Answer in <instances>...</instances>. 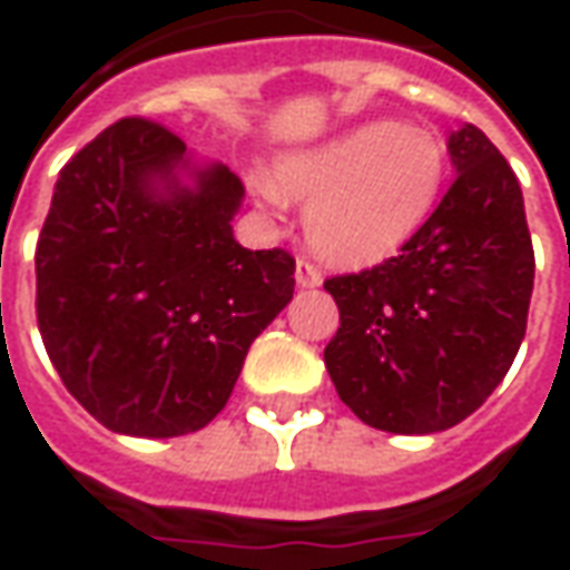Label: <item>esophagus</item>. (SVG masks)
<instances>
[{"label":"esophagus","instance_id":"esophagus-1","mask_svg":"<svg viewBox=\"0 0 570 570\" xmlns=\"http://www.w3.org/2000/svg\"><path fill=\"white\" fill-rule=\"evenodd\" d=\"M294 278H297V285H301V288H318V285H322V273H318V266L313 264V261H306V257L297 261Z\"/></svg>","mask_w":570,"mask_h":570}]
</instances>
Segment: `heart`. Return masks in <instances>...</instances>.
<instances>
[{"label":"heart","instance_id":"1","mask_svg":"<svg viewBox=\"0 0 570 570\" xmlns=\"http://www.w3.org/2000/svg\"><path fill=\"white\" fill-rule=\"evenodd\" d=\"M445 177V144L393 119L358 125L276 165V187L309 205V245L356 269L390 261L426 227ZM264 193L276 199L269 187Z\"/></svg>","mask_w":570,"mask_h":570}]
</instances>
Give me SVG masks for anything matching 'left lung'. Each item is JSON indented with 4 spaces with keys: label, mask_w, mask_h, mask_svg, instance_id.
<instances>
[{
    "label": "left lung",
    "mask_w": 570,
    "mask_h": 570,
    "mask_svg": "<svg viewBox=\"0 0 570 570\" xmlns=\"http://www.w3.org/2000/svg\"><path fill=\"white\" fill-rule=\"evenodd\" d=\"M454 184L426 227L383 264L325 278L341 328L325 368L374 430L426 435L494 393L519 353L534 248L519 180L475 125L448 137Z\"/></svg>",
    "instance_id": "1"
}]
</instances>
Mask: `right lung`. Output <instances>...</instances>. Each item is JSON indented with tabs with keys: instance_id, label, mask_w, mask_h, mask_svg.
<instances>
[{
	"instance_id": "obj_1",
	"label": "right lung",
	"mask_w": 570,
	"mask_h": 570,
	"mask_svg": "<svg viewBox=\"0 0 570 570\" xmlns=\"http://www.w3.org/2000/svg\"><path fill=\"white\" fill-rule=\"evenodd\" d=\"M242 196L227 165H196L140 116L60 168L36 245V318L63 386L112 433L212 423L254 337L292 301V254L233 239Z\"/></svg>"
}]
</instances>
